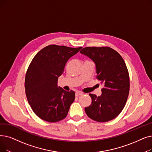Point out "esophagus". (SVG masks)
<instances>
[{"label": "esophagus", "mask_w": 152, "mask_h": 152, "mask_svg": "<svg viewBox=\"0 0 152 152\" xmlns=\"http://www.w3.org/2000/svg\"><path fill=\"white\" fill-rule=\"evenodd\" d=\"M82 95H83V94L81 93V92H76V94H75V96L76 97H79V96H82Z\"/></svg>", "instance_id": "34e87169"}]
</instances>
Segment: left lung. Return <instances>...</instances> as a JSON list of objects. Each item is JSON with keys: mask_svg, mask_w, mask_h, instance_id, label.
<instances>
[{"mask_svg": "<svg viewBox=\"0 0 152 152\" xmlns=\"http://www.w3.org/2000/svg\"><path fill=\"white\" fill-rule=\"evenodd\" d=\"M80 53L95 63L96 77L104 86L100 96L89 94L92 102L85 107L86 113L97 122L113 120L121 113L129 94L126 64L119 53L109 47H86Z\"/></svg>", "mask_w": 152, "mask_h": 152, "instance_id": "1", "label": "left lung"}]
</instances>
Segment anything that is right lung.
Listing matches in <instances>:
<instances>
[{"instance_id": "1", "label": "right lung", "mask_w": 152, "mask_h": 152, "mask_svg": "<svg viewBox=\"0 0 152 152\" xmlns=\"http://www.w3.org/2000/svg\"><path fill=\"white\" fill-rule=\"evenodd\" d=\"M82 47L51 45L33 59L25 76V94L35 114L42 119L56 122L66 117L75 92L58 86L66 63Z\"/></svg>"}]
</instances>
